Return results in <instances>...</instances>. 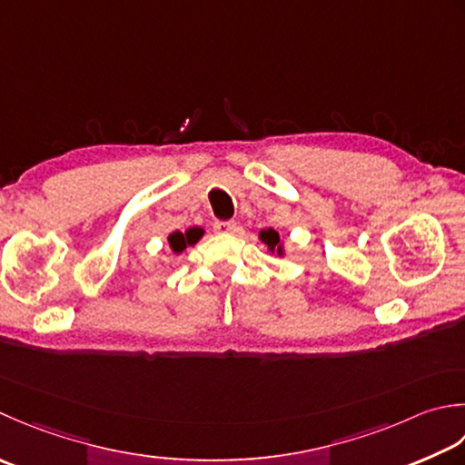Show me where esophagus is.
<instances>
[{
    "label": "esophagus",
    "instance_id": "34e87169",
    "mask_svg": "<svg viewBox=\"0 0 465 465\" xmlns=\"http://www.w3.org/2000/svg\"><path fill=\"white\" fill-rule=\"evenodd\" d=\"M213 230L217 233H232V232L238 230V225H235V222H215Z\"/></svg>",
    "mask_w": 465,
    "mask_h": 465
}]
</instances>
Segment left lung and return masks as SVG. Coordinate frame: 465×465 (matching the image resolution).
<instances>
[{
	"label": "left lung",
	"instance_id": "1",
	"mask_svg": "<svg viewBox=\"0 0 465 465\" xmlns=\"http://www.w3.org/2000/svg\"><path fill=\"white\" fill-rule=\"evenodd\" d=\"M260 240L268 245V250L272 252V253H278V256H282V253H284V248H282V242H280V235H278V232H274L272 230V227H268V230H262L260 232Z\"/></svg>",
	"mask_w": 465,
	"mask_h": 465
}]
</instances>
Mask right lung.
<instances>
[{
  "mask_svg": "<svg viewBox=\"0 0 465 465\" xmlns=\"http://www.w3.org/2000/svg\"><path fill=\"white\" fill-rule=\"evenodd\" d=\"M203 235L202 227H191L185 233L183 232H173L169 235V248L173 250V253H181L187 245H193L195 242H199V238Z\"/></svg>",
  "mask_w": 465,
  "mask_h": 465,
  "instance_id": "1",
  "label": "right lung"
}]
</instances>
